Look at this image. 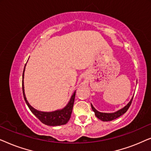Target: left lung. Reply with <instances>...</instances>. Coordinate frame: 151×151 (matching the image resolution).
<instances>
[{
    "mask_svg": "<svg viewBox=\"0 0 151 151\" xmlns=\"http://www.w3.org/2000/svg\"><path fill=\"white\" fill-rule=\"evenodd\" d=\"M132 101H133V98H132L131 101H130V102L128 103V104L126 105L124 108L119 109V110L116 111V112L111 113L99 112L98 111H97L96 109L94 108L93 106L91 104V105L92 110L94 111L95 115H96V116L98 117V119H100V120H102L103 122H109V121H112L113 119L116 118H118V117H120L121 115L124 114V113L127 111L128 109H129L130 106H131Z\"/></svg>",
    "mask_w": 151,
    "mask_h": 151,
    "instance_id": "1",
    "label": "left lung"
}]
</instances>
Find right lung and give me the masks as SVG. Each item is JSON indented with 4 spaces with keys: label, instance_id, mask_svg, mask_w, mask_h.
I'll list each match as a JSON object with an SVG mask.
<instances>
[{
    "label": "right lung",
    "instance_id": "right-lung-1",
    "mask_svg": "<svg viewBox=\"0 0 151 151\" xmlns=\"http://www.w3.org/2000/svg\"><path fill=\"white\" fill-rule=\"evenodd\" d=\"M24 69H25V66H24L23 73H22V93H23L24 99V100H25L26 104H27L30 111L34 113L35 116L38 117L39 120H40L41 122L45 124L46 125L53 126V127H54V126L64 125L65 124H67L68 122V121L69 120L70 117H71L72 110H73L74 100H75L76 91H74L73 95H72L71 98L70 99L69 103L67 104V106L63 109L52 111V112H42V111L36 110V109L33 108V107L29 104L28 101L27 100L25 94H24L23 82Z\"/></svg>",
    "mask_w": 151,
    "mask_h": 151
}]
</instances>
